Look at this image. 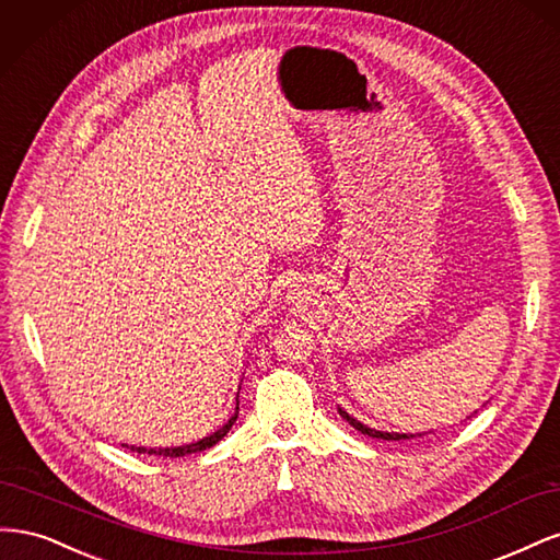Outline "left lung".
<instances>
[{
    "mask_svg": "<svg viewBox=\"0 0 560 560\" xmlns=\"http://www.w3.org/2000/svg\"><path fill=\"white\" fill-rule=\"evenodd\" d=\"M338 413H341L350 425L358 430V432H362V434H366V436H374V439H385V442H399V439H413L416 434H399V432H381V430H374V428H366V425H362L360 420H354L352 416H348L343 409H338Z\"/></svg>",
    "mask_w": 560,
    "mask_h": 560,
    "instance_id": "1",
    "label": "left lung"
}]
</instances>
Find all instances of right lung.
<instances>
[{
	"instance_id": "1",
	"label": "right lung",
	"mask_w": 560,
	"mask_h": 560,
	"mask_svg": "<svg viewBox=\"0 0 560 560\" xmlns=\"http://www.w3.org/2000/svg\"><path fill=\"white\" fill-rule=\"evenodd\" d=\"M235 418H238V406H235V413L229 418V422L226 425H222L219 428L217 432H212L210 436H206V439H200V442H196V444H186V446H175V448H144V446H128V444H124L126 448H130V451H138V453H149V455H163V457H184V455H191V453H200V451H206V448H210V446H214L217 442H222V439L226 436V432L233 428V422H235Z\"/></svg>"
}]
</instances>
